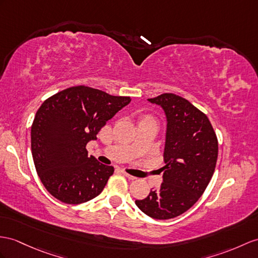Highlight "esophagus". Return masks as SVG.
<instances>
[{"instance_id": "34e87169", "label": "esophagus", "mask_w": 258, "mask_h": 258, "mask_svg": "<svg viewBox=\"0 0 258 258\" xmlns=\"http://www.w3.org/2000/svg\"><path fill=\"white\" fill-rule=\"evenodd\" d=\"M122 174L124 175L125 177L127 178H129V179H131V180H134V179H137V177L136 176H133V175H130V174H128L127 172H124V171H122Z\"/></svg>"}]
</instances>
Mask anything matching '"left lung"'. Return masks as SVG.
I'll return each instance as SVG.
<instances>
[{
  "label": "left lung",
  "mask_w": 258,
  "mask_h": 258,
  "mask_svg": "<svg viewBox=\"0 0 258 258\" xmlns=\"http://www.w3.org/2000/svg\"><path fill=\"white\" fill-rule=\"evenodd\" d=\"M164 110L166 133L163 183L136 205L147 216L167 220L197 203L208 186L218 159V139L204 112L187 99L165 93L148 99Z\"/></svg>",
  "instance_id": "left-lung-1"
}]
</instances>
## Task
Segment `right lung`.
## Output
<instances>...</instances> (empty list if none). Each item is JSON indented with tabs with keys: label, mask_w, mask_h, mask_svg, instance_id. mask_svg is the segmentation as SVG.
<instances>
[{
	"label": "right lung",
	"mask_w": 258,
	"mask_h": 258,
	"mask_svg": "<svg viewBox=\"0 0 258 258\" xmlns=\"http://www.w3.org/2000/svg\"><path fill=\"white\" fill-rule=\"evenodd\" d=\"M130 102V97L74 86L42 103L31 125V153L41 183L54 198L79 205L103 191L114 167L87 155L85 147Z\"/></svg>",
	"instance_id": "add662e5"
}]
</instances>
